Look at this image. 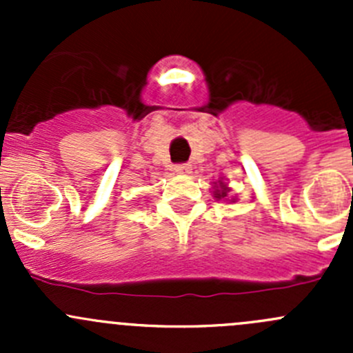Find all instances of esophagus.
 <instances>
[{
  "instance_id": "1",
  "label": "esophagus",
  "mask_w": 353,
  "mask_h": 353,
  "mask_svg": "<svg viewBox=\"0 0 353 353\" xmlns=\"http://www.w3.org/2000/svg\"><path fill=\"white\" fill-rule=\"evenodd\" d=\"M174 170H176L177 174H190L191 165L190 163H177V165H174Z\"/></svg>"
}]
</instances>
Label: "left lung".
Segmentation results:
<instances>
[{
  "instance_id": "1",
  "label": "left lung",
  "mask_w": 353,
  "mask_h": 353,
  "mask_svg": "<svg viewBox=\"0 0 353 353\" xmlns=\"http://www.w3.org/2000/svg\"><path fill=\"white\" fill-rule=\"evenodd\" d=\"M220 184H222V183H220ZM223 196H227V190H225V188H222V190H216L215 191V198H223Z\"/></svg>"
}]
</instances>
